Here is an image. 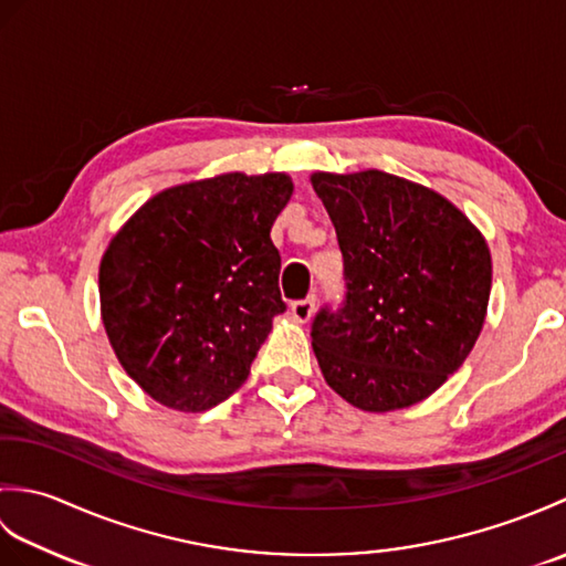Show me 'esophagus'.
<instances>
[{
	"instance_id": "1",
	"label": "esophagus",
	"mask_w": 566,
	"mask_h": 566,
	"mask_svg": "<svg viewBox=\"0 0 566 566\" xmlns=\"http://www.w3.org/2000/svg\"><path fill=\"white\" fill-rule=\"evenodd\" d=\"M314 308H316V296L311 294L306 298H298V302L292 304V316L298 323H306L311 316H314Z\"/></svg>"
}]
</instances>
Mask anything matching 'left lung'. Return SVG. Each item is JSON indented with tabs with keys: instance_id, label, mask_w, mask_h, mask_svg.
I'll return each instance as SVG.
<instances>
[{
	"instance_id": "left-lung-1",
	"label": "left lung",
	"mask_w": 566,
	"mask_h": 566,
	"mask_svg": "<svg viewBox=\"0 0 566 566\" xmlns=\"http://www.w3.org/2000/svg\"><path fill=\"white\" fill-rule=\"evenodd\" d=\"M343 252L345 298L311 323L328 387L363 411L408 408L462 367L482 333L491 255L438 191L379 170L311 177Z\"/></svg>"
}]
</instances>
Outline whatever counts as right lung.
<instances>
[{
  "mask_svg": "<svg viewBox=\"0 0 566 566\" xmlns=\"http://www.w3.org/2000/svg\"><path fill=\"white\" fill-rule=\"evenodd\" d=\"M294 191L284 172L170 187L130 216L99 264L102 321L150 399L209 411L243 387L284 314L270 231Z\"/></svg>",
  "mask_w": 566,
  "mask_h": 566,
  "instance_id": "add662e5",
  "label": "right lung"
}]
</instances>
